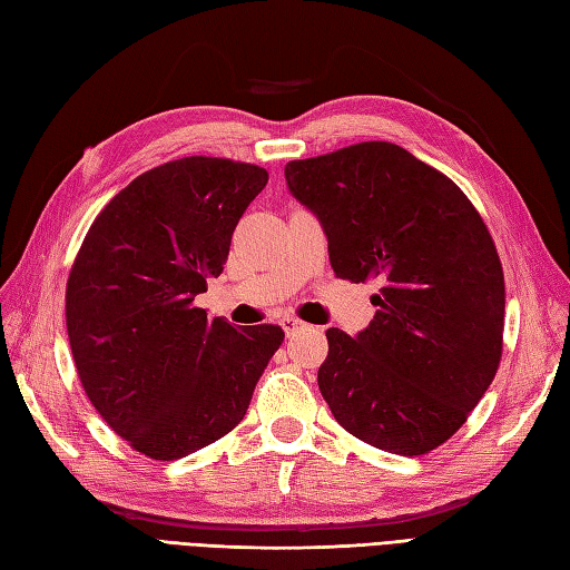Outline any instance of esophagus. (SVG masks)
Returning a JSON list of instances; mask_svg holds the SVG:
<instances>
[{
  "mask_svg": "<svg viewBox=\"0 0 570 570\" xmlns=\"http://www.w3.org/2000/svg\"><path fill=\"white\" fill-rule=\"evenodd\" d=\"M279 325L284 327L286 337H291V334H296L298 330H303V327H305V323H301L298 317H282V323H279Z\"/></svg>",
  "mask_w": 570,
  "mask_h": 570,
  "instance_id": "1",
  "label": "esophagus"
}]
</instances>
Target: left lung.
Wrapping results in <instances>:
<instances>
[{
    "label": "left lung",
    "instance_id": "obj_1",
    "mask_svg": "<svg viewBox=\"0 0 570 570\" xmlns=\"http://www.w3.org/2000/svg\"><path fill=\"white\" fill-rule=\"evenodd\" d=\"M340 279H377L371 325L330 327L317 385L348 433L426 455L484 397L501 363L505 284L491 233L448 175L390 141L288 160Z\"/></svg>",
    "mask_w": 570,
    "mask_h": 570
}]
</instances>
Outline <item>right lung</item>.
Here are the masks:
<instances>
[{
	"instance_id": "right-lung-1",
	"label": "right lung",
	"mask_w": 570,
	"mask_h": 570,
	"mask_svg": "<svg viewBox=\"0 0 570 570\" xmlns=\"http://www.w3.org/2000/svg\"><path fill=\"white\" fill-rule=\"evenodd\" d=\"M267 170L187 156L141 173L96 216L67 279V332L96 412L141 455L180 460L236 429L276 325L233 327L195 296Z\"/></svg>"
}]
</instances>
